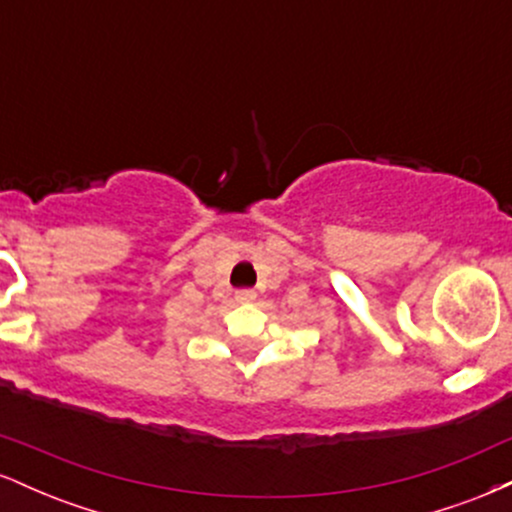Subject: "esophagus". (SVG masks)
Returning <instances> with one entry per match:
<instances>
[{
	"label": "esophagus",
	"mask_w": 512,
	"mask_h": 512,
	"mask_svg": "<svg viewBox=\"0 0 512 512\" xmlns=\"http://www.w3.org/2000/svg\"><path fill=\"white\" fill-rule=\"evenodd\" d=\"M252 298H255V291H252V289H238L236 291V301L238 303H248V301H252Z\"/></svg>",
	"instance_id": "obj_1"
}]
</instances>
